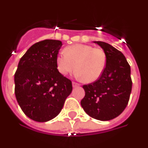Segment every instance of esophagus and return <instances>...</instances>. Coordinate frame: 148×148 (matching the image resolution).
Wrapping results in <instances>:
<instances>
[{
    "instance_id": "obj_1",
    "label": "esophagus",
    "mask_w": 148,
    "mask_h": 148,
    "mask_svg": "<svg viewBox=\"0 0 148 148\" xmlns=\"http://www.w3.org/2000/svg\"><path fill=\"white\" fill-rule=\"evenodd\" d=\"M72 84H73V87H78V86H80V84H78V83H76V82H73Z\"/></svg>"
}]
</instances>
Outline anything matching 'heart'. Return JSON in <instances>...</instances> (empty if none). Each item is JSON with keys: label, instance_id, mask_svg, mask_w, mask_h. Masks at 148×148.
I'll use <instances>...</instances> for the list:
<instances>
[{"label": "heart", "instance_id": "heart-1", "mask_svg": "<svg viewBox=\"0 0 148 148\" xmlns=\"http://www.w3.org/2000/svg\"><path fill=\"white\" fill-rule=\"evenodd\" d=\"M56 57V65L59 73L67 75L75 70L77 78L87 82L98 80L104 73L107 64L104 51L87 44H76L65 48Z\"/></svg>", "mask_w": 148, "mask_h": 148}]
</instances>
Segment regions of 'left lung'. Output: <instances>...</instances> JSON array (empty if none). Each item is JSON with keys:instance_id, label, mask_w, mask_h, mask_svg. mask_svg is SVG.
I'll return each mask as SVG.
<instances>
[{"instance_id": "1", "label": "left lung", "mask_w": 148, "mask_h": 148, "mask_svg": "<svg viewBox=\"0 0 148 148\" xmlns=\"http://www.w3.org/2000/svg\"><path fill=\"white\" fill-rule=\"evenodd\" d=\"M93 42L104 51L107 64L97 81L83 86L85 96L81 105L90 117L109 121L119 116L127 105L132 90L130 66L125 56L113 46Z\"/></svg>"}]
</instances>
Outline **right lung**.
Wrapping results in <instances>:
<instances>
[{
	"label": "right lung",
	"instance_id": "1",
	"mask_svg": "<svg viewBox=\"0 0 148 148\" xmlns=\"http://www.w3.org/2000/svg\"><path fill=\"white\" fill-rule=\"evenodd\" d=\"M62 42L44 40L26 52L15 74L17 101L26 116L46 122L58 116L73 90L71 81L63 76L56 65Z\"/></svg>",
	"mask_w": 148,
	"mask_h": 148
}]
</instances>
